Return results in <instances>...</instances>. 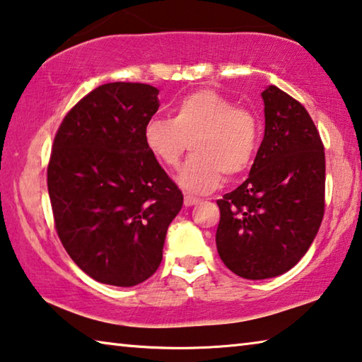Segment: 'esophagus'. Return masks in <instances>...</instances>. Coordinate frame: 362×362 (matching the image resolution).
<instances>
[{
	"mask_svg": "<svg viewBox=\"0 0 362 362\" xmlns=\"http://www.w3.org/2000/svg\"><path fill=\"white\" fill-rule=\"evenodd\" d=\"M183 203H185V206L190 208V206H194V204L199 203V198L193 197V194H185V198H183Z\"/></svg>",
	"mask_w": 362,
	"mask_h": 362,
	"instance_id": "1",
	"label": "esophagus"
}]
</instances>
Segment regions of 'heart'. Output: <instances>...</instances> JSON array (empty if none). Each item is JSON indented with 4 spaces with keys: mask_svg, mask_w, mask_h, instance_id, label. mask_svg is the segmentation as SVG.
<instances>
[{
    "mask_svg": "<svg viewBox=\"0 0 362 362\" xmlns=\"http://www.w3.org/2000/svg\"><path fill=\"white\" fill-rule=\"evenodd\" d=\"M261 124L248 107L212 90L192 91L174 103L170 119L154 117L143 130L146 150L169 170L179 168L188 143L192 158L180 170L179 183L190 192L206 193L242 175L256 158Z\"/></svg>",
    "mask_w": 362,
    "mask_h": 362,
    "instance_id": "heart-1",
    "label": "heart"
}]
</instances>
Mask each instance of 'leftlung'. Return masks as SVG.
Returning a JSON list of instances; mask_svg holds the SVG:
<instances>
[{
    "label": "left lung",
    "instance_id": "1",
    "mask_svg": "<svg viewBox=\"0 0 362 362\" xmlns=\"http://www.w3.org/2000/svg\"><path fill=\"white\" fill-rule=\"evenodd\" d=\"M266 129L250 177L217 199V253L243 279H271L306 255L325 209L324 143L305 106L262 91Z\"/></svg>",
    "mask_w": 362,
    "mask_h": 362
}]
</instances>
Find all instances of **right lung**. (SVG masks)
<instances>
[{
	"label": "right lung",
	"instance_id": "1",
	"mask_svg": "<svg viewBox=\"0 0 362 362\" xmlns=\"http://www.w3.org/2000/svg\"><path fill=\"white\" fill-rule=\"evenodd\" d=\"M158 95L148 83L100 85L56 132L47 170L54 228L96 282L134 286L150 279L182 209V192L143 140Z\"/></svg>",
	"mask_w": 362,
	"mask_h": 362
}]
</instances>
